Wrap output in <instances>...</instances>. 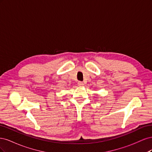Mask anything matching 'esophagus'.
<instances>
[{"label": "esophagus", "mask_w": 152, "mask_h": 152, "mask_svg": "<svg viewBox=\"0 0 152 152\" xmlns=\"http://www.w3.org/2000/svg\"><path fill=\"white\" fill-rule=\"evenodd\" d=\"M78 86H79V87H82L84 86V83L82 82H78Z\"/></svg>", "instance_id": "34e87169"}]
</instances>
